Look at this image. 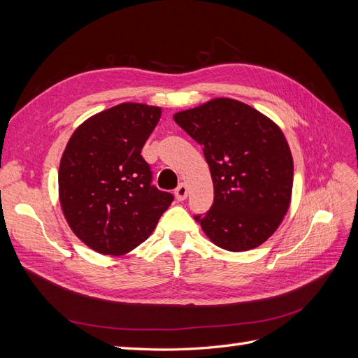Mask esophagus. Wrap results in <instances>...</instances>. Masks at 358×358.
Returning <instances> with one entry per match:
<instances>
[{
	"mask_svg": "<svg viewBox=\"0 0 358 358\" xmlns=\"http://www.w3.org/2000/svg\"><path fill=\"white\" fill-rule=\"evenodd\" d=\"M175 196L179 201H183L188 197V188H187L185 183H180V185L175 189Z\"/></svg>",
	"mask_w": 358,
	"mask_h": 358,
	"instance_id": "1",
	"label": "esophagus"
}]
</instances>
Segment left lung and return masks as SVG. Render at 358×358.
<instances>
[{
	"label": "left lung",
	"mask_w": 358,
	"mask_h": 358,
	"mask_svg": "<svg viewBox=\"0 0 358 358\" xmlns=\"http://www.w3.org/2000/svg\"><path fill=\"white\" fill-rule=\"evenodd\" d=\"M173 117L203 146L210 169L213 204L194 216L206 236L231 252L264 243L291 201L294 166L280 128L233 99H213Z\"/></svg>",
	"instance_id": "8db88e82"
}]
</instances>
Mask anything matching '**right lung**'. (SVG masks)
<instances>
[{"mask_svg":"<svg viewBox=\"0 0 358 358\" xmlns=\"http://www.w3.org/2000/svg\"><path fill=\"white\" fill-rule=\"evenodd\" d=\"M161 107L122 103L76 128L64 150L59 201L73 233L103 255H122L145 242L173 201L152 183L142 148Z\"/></svg>","mask_w":358,"mask_h":358,"instance_id":"right-lung-1","label":"right lung"}]
</instances>
